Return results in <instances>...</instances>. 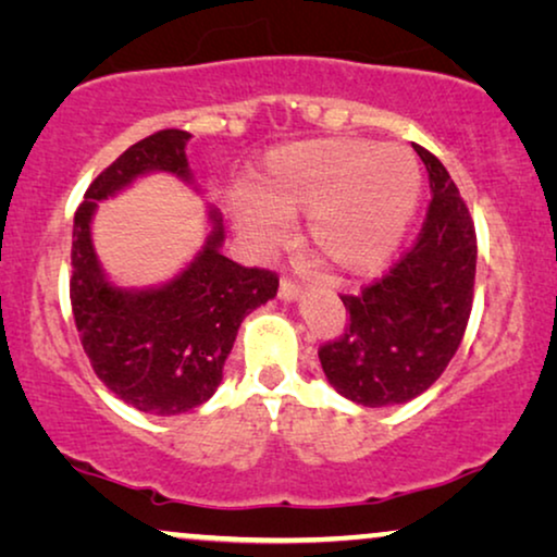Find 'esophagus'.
<instances>
[{
	"label": "esophagus",
	"instance_id": "34e87169",
	"mask_svg": "<svg viewBox=\"0 0 557 557\" xmlns=\"http://www.w3.org/2000/svg\"><path fill=\"white\" fill-rule=\"evenodd\" d=\"M301 294V284L299 281H294V278H288V276H284L281 278V284H278V296L284 301H292V299H296V296Z\"/></svg>",
	"mask_w": 557,
	"mask_h": 557
}]
</instances>
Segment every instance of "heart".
<instances>
[{
	"label": "heart",
	"instance_id": "1",
	"mask_svg": "<svg viewBox=\"0 0 557 557\" xmlns=\"http://www.w3.org/2000/svg\"><path fill=\"white\" fill-rule=\"evenodd\" d=\"M421 187V166L406 147L334 136L273 149L231 212L263 246L281 238V218L304 212V240L326 265L370 273L398 248Z\"/></svg>",
	"mask_w": 557,
	"mask_h": 557
}]
</instances>
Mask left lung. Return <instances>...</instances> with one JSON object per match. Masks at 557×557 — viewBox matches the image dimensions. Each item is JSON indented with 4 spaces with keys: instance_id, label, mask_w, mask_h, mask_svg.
<instances>
[{
    "instance_id": "obj_1",
    "label": "left lung",
    "mask_w": 557,
    "mask_h": 557,
    "mask_svg": "<svg viewBox=\"0 0 557 557\" xmlns=\"http://www.w3.org/2000/svg\"><path fill=\"white\" fill-rule=\"evenodd\" d=\"M413 149L431 187L421 233L383 278L339 296L345 330L319 347L326 380L368 408L429 391L459 349L474 301V220L446 166L429 149Z\"/></svg>"
}]
</instances>
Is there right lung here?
<instances>
[{"mask_svg":"<svg viewBox=\"0 0 557 557\" xmlns=\"http://www.w3.org/2000/svg\"><path fill=\"white\" fill-rule=\"evenodd\" d=\"M187 132L162 128L128 147L90 182L73 223L71 307L90 368L109 391L151 416L187 413L215 393L243 319L273 299L278 276L220 253L223 220L210 210L208 246L177 278L147 292H121L103 278L90 218L96 202L139 174L164 170L189 180Z\"/></svg>","mask_w":557,"mask_h":557,"instance_id":"1","label":"right lung"}]
</instances>
